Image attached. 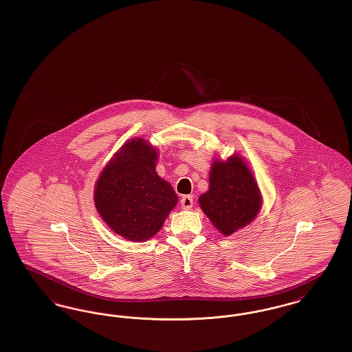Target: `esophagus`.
<instances>
[{
	"instance_id": "esophagus-1",
	"label": "esophagus",
	"mask_w": 352,
	"mask_h": 352,
	"mask_svg": "<svg viewBox=\"0 0 352 352\" xmlns=\"http://www.w3.org/2000/svg\"><path fill=\"white\" fill-rule=\"evenodd\" d=\"M181 204H182L184 210H190L194 204V199H192L191 195H184L182 199H181Z\"/></svg>"
}]
</instances>
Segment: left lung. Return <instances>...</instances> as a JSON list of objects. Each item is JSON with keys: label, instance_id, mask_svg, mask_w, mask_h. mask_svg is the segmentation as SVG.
I'll return each mask as SVG.
<instances>
[{"label": "left lung", "instance_id": "obj_1", "mask_svg": "<svg viewBox=\"0 0 352 352\" xmlns=\"http://www.w3.org/2000/svg\"><path fill=\"white\" fill-rule=\"evenodd\" d=\"M208 191L199 197L203 212L224 236L248 226L261 208V192L245 161L234 154L215 160Z\"/></svg>", "mask_w": 352, "mask_h": 352}]
</instances>
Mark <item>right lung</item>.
Wrapping results in <instances>:
<instances>
[{
  "label": "right lung",
  "mask_w": 352,
  "mask_h": 352,
  "mask_svg": "<svg viewBox=\"0 0 352 352\" xmlns=\"http://www.w3.org/2000/svg\"><path fill=\"white\" fill-rule=\"evenodd\" d=\"M158 160L144 138L125 142L95 184V206L113 232L132 241L157 234L178 203L171 184L155 171Z\"/></svg>",
  "instance_id": "add662e5"
}]
</instances>
